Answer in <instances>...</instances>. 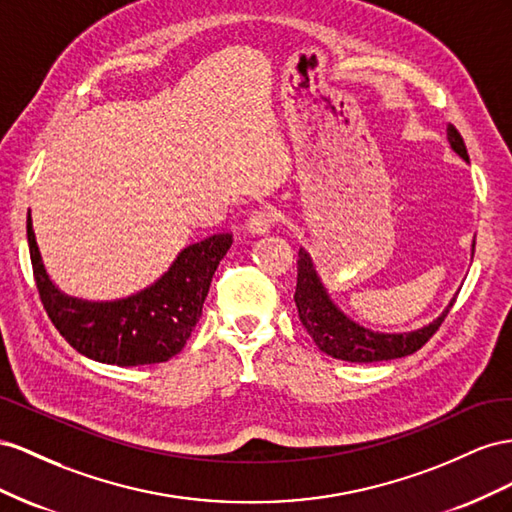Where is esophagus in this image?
<instances>
[{
	"mask_svg": "<svg viewBox=\"0 0 512 512\" xmlns=\"http://www.w3.org/2000/svg\"><path fill=\"white\" fill-rule=\"evenodd\" d=\"M274 221H276V216L272 210H255L251 216H248L246 229L259 236V233H268L272 229Z\"/></svg>",
	"mask_w": 512,
	"mask_h": 512,
	"instance_id": "esophagus-1",
	"label": "esophagus"
}]
</instances>
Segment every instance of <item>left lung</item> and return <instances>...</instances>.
<instances>
[{
  "label": "left lung",
  "mask_w": 512,
  "mask_h": 512,
  "mask_svg": "<svg viewBox=\"0 0 512 512\" xmlns=\"http://www.w3.org/2000/svg\"><path fill=\"white\" fill-rule=\"evenodd\" d=\"M446 135L450 141V148L455 150L465 163H470V156H467L465 143H463V137L459 135V130L452 124H448ZM474 246L476 242L472 244V257H474ZM294 300H296L298 315L304 330L311 334L313 343L321 349V352L347 362H379V360L403 358L418 352V349L433 337L435 330L442 326V321L446 319L457 296L450 300L444 313L437 319H433L425 328L401 332V334L373 332L349 319L339 306L330 300L326 287L319 281L311 255L306 253L304 248H300L298 285H296Z\"/></svg>",
  "instance_id": "1"
}]
</instances>
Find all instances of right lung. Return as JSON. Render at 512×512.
Segmentation results:
<instances>
[{"instance_id": "obj_1", "label": "right lung", "mask_w": 512, "mask_h": 512, "mask_svg": "<svg viewBox=\"0 0 512 512\" xmlns=\"http://www.w3.org/2000/svg\"><path fill=\"white\" fill-rule=\"evenodd\" d=\"M231 242V233H214L186 246L171 268L139 294L113 302H90L66 296L53 285L38 251L32 214L27 212L34 279L53 326L79 354L118 367L167 362L182 352Z\"/></svg>"}]
</instances>
